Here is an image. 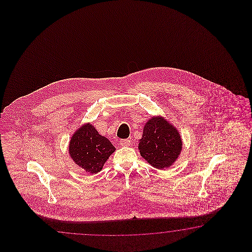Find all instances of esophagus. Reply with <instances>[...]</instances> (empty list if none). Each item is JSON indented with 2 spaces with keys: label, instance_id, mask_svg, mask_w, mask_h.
I'll list each match as a JSON object with an SVG mask.
<instances>
[{
  "label": "esophagus",
  "instance_id": "34e87169",
  "mask_svg": "<svg viewBox=\"0 0 252 252\" xmlns=\"http://www.w3.org/2000/svg\"><path fill=\"white\" fill-rule=\"evenodd\" d=\"M120 144H121V146H123V147H128L131 143H130V140H128V139H122L120 141Z\"/></svg>",
  "mask_w": 252,
  "mask_h": 252
}]
</instances>
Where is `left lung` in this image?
<instances>
[{
  "label": "left lung",
  "mask_w": 252,
  "mask_h": 252,
  "mask_svg": "<svg viewBox=\"0 0 252 252\" xmlns=\"http://www.w3.org/2000/svg\"><path fill=\"white\" fill-rule=\"evenodd\" d=\"M182 147L177 128L162 116H152L145 124L138 148L140 156L150 166L164 169L177 161Z\"/></svg>",
  "instance_id": "obj_1"
}]
</instances>
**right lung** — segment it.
Returning a JSON list of instances; mask_svg holds the SVG:
<instances>
[{
  "instance_id": "add662e5",
  "label": "right lung",
  "mask_w": 252,
  "mask_h": 252,
  "mask_svg": "<svg viewBox=\"0 0 252 252\" xmlns=\"http://www.w3.org/2000/svg\"><path fill=\"white\" fill-rule=\"evenodd\" d=\"M116 150L111 141L98 133L90 124L82 125L72 135L68 153L72 160L88 174L101 171L109 157Z\"/></svg>"
}]
</instances>
